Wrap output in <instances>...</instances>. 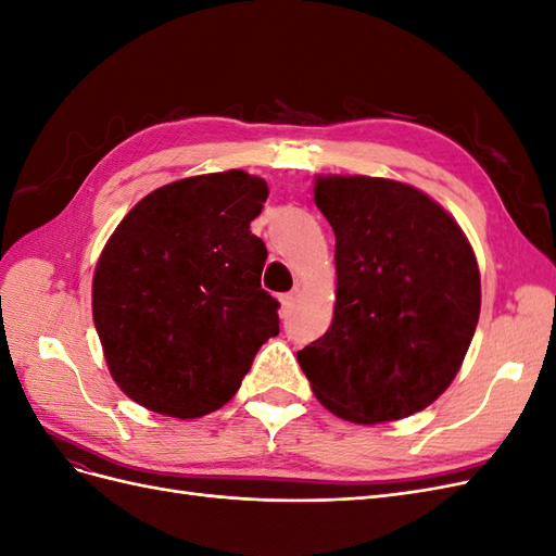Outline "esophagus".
<instances>
[{"mask_svg":"<svg viewBox=\"0 0 556 556\" xmlns=\"http://www.w3.org/2000/svg\"><path fill=\"white\" fill-rule=\"evenodd\" d=\"M296 299H299V290H294V292H290V294H285V296L280 299V311H282L285 317H288V315L294 311Z\"/></svg>","mask_w":556,"mask_h":556,"instance_id":"34e87169","label":"esophagus"}]
</instances>
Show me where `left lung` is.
I'll use <instances>...</instances> for the list:
<instances>
[{
	"label": "left lung",
	"mask_w": 556,
	"mask_h": 556,
	"mask_svg": "<svg viewBox=\"0 0 556 556\" xmlns=\"http://www.w3.org/2000/svg\"><path fill=\"white\" fill-rule=\"evenodd\" d=\"M336 233V304L296 352L327 410L355 425L425 410L459 374L480 317V268L457 220L427 192L374 176H315Z\"/></svg>",
	"instance_id": "1"
}]
</instances>
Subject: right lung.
<instances>
[{
	"mask_svg": "<svg viewBox=\"0 0 556 556\" xmlns=\"http://www.w3.org/2000/svg\"><path fill=\"white\" fill-rule=\"evenodd\" d=\"M266 197L243 169L190 176L146 194L109 237L92 319L111 378L139 406L178 419L223 408L280 331L250 231Z\"/></svg>",
	"mask_w": 556,
	"mask_h": 556,
	"instance_id": "add662e5",
	"label": "right lung"
}]
</instances>
